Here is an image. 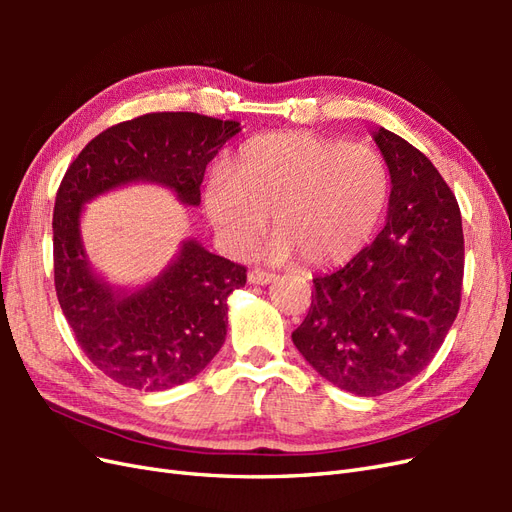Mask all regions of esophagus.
<instances>
[{"mask_svg": "<svg viewBox=\"0 0 512 512\" xmlns=\"http://www.w3.org/2000/svg\"><path fill=\"white\" fill-rule=\"evenodd\" d=\"M247 282H250L252 286H267V284L275 282V275L267 273V271H260V269H252L250 273H247Z\"/></svg>", "mask_w": 512, "mask_h": 512, "instance_id": "esophagus-1", "label": "esophagus"}]
</instances>
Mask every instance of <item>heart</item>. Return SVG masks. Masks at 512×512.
<instances>
[{"label":"heart","mask_w":512,"mask_h":512,"mask_svg":"<svg viewBox=\"0 0 512 512\" xmlns=\"http://www.w3.org/2000/svg\"><path fill=\"white\" fill-rule=\"evenodd\" d=\"M389 192V168L371 145L275 132L247 143L228 177L209 179L203 205L232 256L250 250L273 215L262 256L337 267L376 235Z\"/></svg>","instance_id":"heart-1"}]
</instances>
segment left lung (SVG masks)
I'll list each match as a JSON object with an SVG mask.
<instances>
[{"label":"left lung","mask_w":512,"mask_h":512,"mask_svg":"<svg viewBox=\"0 0 512 512\" xmlns=\"http://www.w3.org/2000/svg\"><path fill=\"white\" fill-rule=\"evenodd\" d=\"M391 175L386 224L344 269L316 277L292 342L337 389L376 397L410 382L459 312L463 230L455 194L404 138L371 132Z\"/></svg>","instance_id":"1"}]
</instances>
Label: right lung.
Returning a JSON list of instances; mask_svg holds the SVG:
<instances>
[{
	"label": "right lung",
	"instance_id": "right-lung-1",
	"mask_svg": "<svg viewBox=\"0 0 512 512\" xmlns=\"http://www.w3.org/2000/svg\"><path fill=\"white\" fill-rule=\"evenodd\" d=\"M239 132V121L149 113L98 134L59 185L53 256L61 312L87 359L128 389H173L211 363L226 339L228 297L245 286V267L188 237L147 282L111 284L85 250V205L126 185L151 183L198 207L207 164Z\"/></svg>",
	"mask_w": 512,
	"mask_h": 512
}]
</instances>
